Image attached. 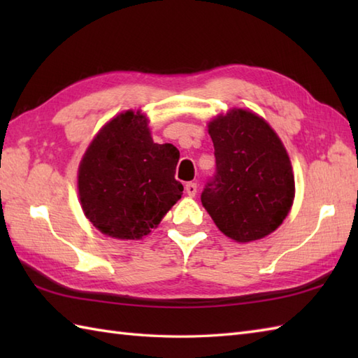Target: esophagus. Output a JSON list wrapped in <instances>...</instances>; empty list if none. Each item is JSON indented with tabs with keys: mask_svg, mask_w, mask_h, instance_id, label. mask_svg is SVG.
<instances>
[{
	"mask_svg": "<svg viewBox=\"0 0 358 358\" xmlns=\"http://www.w3.org/2000/svg\"><path fill=\"white\" fill-rule=\"evenodd\" d=\"M185 189H186V194L189 196H195V194H196V183H187L185 186Z\"/></svg>",
	"mask_w": 358,
	"mask_h": 358,
	"instance_id": "34e87169",
	"label": "esophagus"
}]
</instances>
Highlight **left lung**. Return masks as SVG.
<instances>
[{
  "label": "left lung",
  "instance_id": "obj_1",
  "mask_svg": "<svg viewBox=\"0 0 358 358\" xmlns=\"http://www.w3.org/2000/svg\"><path fill=\"white\" fill-rule=\"evenodd\" d=\"M215 173L201 192L204 209L235 241L263 238L283 223L294 200L287 152L255 113L234 109L209 123Z\"/></svg>",
  "mask_w": 358,
  "mask_h": 358
}]
</instances>
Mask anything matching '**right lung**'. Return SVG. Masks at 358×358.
<instances>
[{
    "label": "right lung",
    "instance_id": "1",
    "mask_svg": "<svg viewBox=\"0 0 358 358\" xmlns=\"http://www.w3.org/2000/svg\"><path fill=\"white\" fill-rule=\"evenodd\" d=\"M180 158L172 144L152 141L148 120L127 110L106 124L78 171L83 210L103 234L138 240L183 195L175 180Z\"/></svg>",
    "mask_w": 358,
    "mask_h": 358
}]
</instances>
